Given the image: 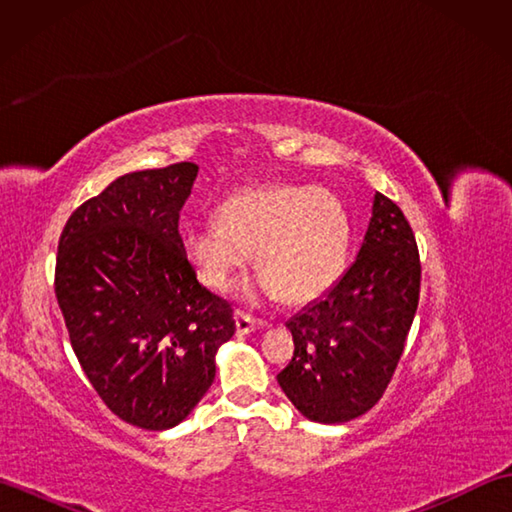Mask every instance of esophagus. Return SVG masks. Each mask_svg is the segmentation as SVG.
I'll return each instance as SVG.
<instances>
[{
    "label": "esophagus",
    "mask_w": 512,
    "mask_h": 512,
    "mask_svg": "<svg viewBox=\"0 0 512 512\" xmlns=\"http://www.w3.org/2000/svg\"><path fill=\"white\" fill-rule=\"evenodd\" d=\"M259 325H262V323H257L255 319H250L248 314L235 312V328H237V334H250V332H255V330H259Z\"/></svg>",
    "instance_id": "obj_1"
}]
</instances>
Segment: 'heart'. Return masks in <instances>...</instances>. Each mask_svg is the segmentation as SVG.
Returning a JSON list of instances; mask_svg holds the SVG:
<instances>
[{"mask_svg": "<svg viewBox=\"0 0 512 512\" xmlns=\"http://www.w3.org/2000/svg\"><path fill=\"white\" fill-rule=\"evenodd\" d=\"M211 226L187 228L182 255L206 288L226 292L253 253L259 270L248 299H284L306 306L341 277L350 220L334 193L310 184H262L239 189L217 206Z\"/></svg>", "mask_w": 512, "mask_h": 512, "instance_id": "1", "label": "heart"}]
</instances>
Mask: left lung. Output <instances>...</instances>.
Returning <instances> with one entry per match:
<instances>
[{
	"label": "left lung",
	"mask_w": 512,
	"mask_h": 512,
	"mask_svg": "<svg viewBox=\"0 0 512 512\" xmlns=\"http://www.w3.org/2000/svg\"><path fill=\"white\" fill-rule=\"evenodd\" d=\"M418 295L416 237L398 206L376 191L354 264L286 323L295 354L277 383L301 416L341 424L376 405L405 350Z\"/></svg>",
	"instance_id": "1"
}]
</instances>
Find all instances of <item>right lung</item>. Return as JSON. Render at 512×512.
<instances>
[{
  "label": "right lung",
  "instance_id": "obj_1",
  "mask_svg": "<svg viewBox=\"0 0 512 512\" xmlns=\"http://www.w3.org/2000/svg\"><path fill=\"white\" fill-rule=\"evenodd\" d=\"M198 165L132 171L83 202L59 239L54 292L96 394L140 429L176 427L215 378L233 310L180 248Z\"/></svg>",
  "mask_w": 512,
  "mask_h": 512
}]
</instances>
